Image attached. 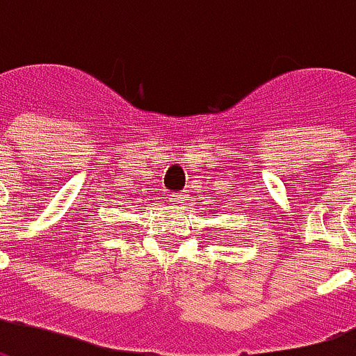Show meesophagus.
I'll use <instances>...</instances> for the list:
<instances>
[{
  "mask_svg": "<svg viewBox=\"0 0 356 356\" xmlns=\"http://www.w3.org/2000/svg\"><path fill=\"white\" fill-rule=\"evenodd\" d=\"M185 198H186L185 192H177V194H171L170 202L171 204H183V202H185Z\"/></svg>",
  "mask_w": 356,
  "mask_h": 356,
  "instance_id": "1",
  "label": "esophagus"
}]
</instances>
